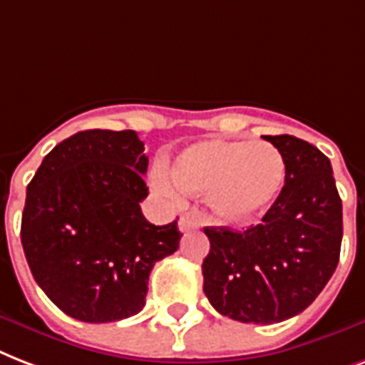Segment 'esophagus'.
Listing matches in <instances>:
<instances>
[{
  "mask_svg": "<svg viewBox=\"0 0 365 365\" xmlns=\"http://www.w3.org/2000/svg\"><path fill=\"white\" fill-rule=\"evenodd\" d=\"M197 227V222L192 219L190 215H182L179 219V230L180 232H188V230H194Z\"/></svg>",
  "mask_w": 365,
  "mask_h": 365,
  "instance_id": "1",
  "label": "esophagus"
}]
</instances>
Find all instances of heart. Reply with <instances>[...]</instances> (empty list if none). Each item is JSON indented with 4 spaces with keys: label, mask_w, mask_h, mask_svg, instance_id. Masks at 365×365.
<instances>
[{
    "label": "heart",
    "mask_w": 365,
    "mask_h": 365,
    "mask_svg": "<svg viewBox=\"0 0 365 365\" xmlns=\"http://www.w3.org/2000/svg\"><path fill=\"white\" fill-rule=\"evenodd\" d=\"M285 162L264 140L205 138L177 154L171 175L154 169L152 185L169 197L209 194V205L228 222L253 221L272 207L284 188Z\"/></svg>",
    "instance_id": "obj_1"
}]
</instances>
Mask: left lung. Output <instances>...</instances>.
<instances>
[{"mask_svg":"<svg viewBox=\"0 0 365 365\" xmlns=\"http://www.w3.org/2000/svg\"><path fill=\"white\" fill-rule=\"evenodd\" d=\"M284 156L285 185L261 225L244 232L203 228V293L217 312L244 324H276L301 314L335 272L343 203L331 162L293 135H267Z\"/></svg>","mask_w":365,"mask_h":365,"instance_id":"1","label":"left lung"}]
</instances>
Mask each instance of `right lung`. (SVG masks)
<instances>
[{"label":"right lung","instance_id":"add662e5","mask_svg":"<svg viewBox=\"0 0 365 365\" xmlns=\"http://www.w3.org/2000/svg\"><path fill=\"white\" fill-rule=\"evenodd\" d=\"M146 168L137 133L89 129L56 144L30 180L22 247L64 314L89 324L137 314L154 264L179 250L177 221L156 227L140 211Z\"/></svg>","mask_w":365,"mask_h":365}]
</instances>
